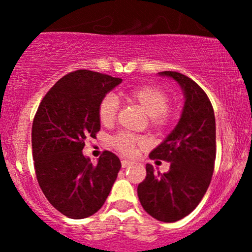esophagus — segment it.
<instances>
[{
  "label": "esophagus",
  "mask_w": 252,
  "mask_h": 252,
  "mask_svg": "<svg viewBox=\"0 0 252 252\" xmlns=\"http://www.w3.org/2000/svg\"><path fill=\"white\" fill-rule=\"evenodd\" d=\"M133 164H134L133 161H128V159H123V161H122V167H123V168L130 167V166H133Z\"/></svg>",
  "instance_id": "34e87169"
}]
</instances>
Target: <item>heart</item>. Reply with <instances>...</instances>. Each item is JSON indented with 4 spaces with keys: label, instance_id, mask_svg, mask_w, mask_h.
I'll use <instances>...</instances> for the list:
<instances>
[{
    "label": "heart",
    "instance_id": "obj_1",
    "mask_svg": "<svg viewBox=\"0 0 252 252\" xmlns=\"http://www.w3.org/2000/svg\"><path fill=\"white\" fill-rule=\"evenodd\" d=\"M126 98L131 103H135L144 111L150 118V123L154 126H161L166 124L169 106V97L162 89L154 85H145L136 88L126 94ZM118 112V100L114 95H106L98 105V118L103 126H112L116 121ZM112 145L122 154L133 156L138 147L145 145V140L140 136L131 135L128 133H121L112 139Z\"/></svg>",
    "mask_w": 252,
    "mask_h": 252
}]
</instances>
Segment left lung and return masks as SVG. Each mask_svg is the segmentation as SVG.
I'll list each match as a JSON object with an SVG mask.
<instances>
[{
	"label": "left lung",
	"instance_id": "obj_1",
	"mask_svg": "<svg viewBox=\"0 0 252 252\" xmlns=\"http://www.w3.org/2000/svg\"><path fill=\"white\" fill-rule=\"evenodd\" d=\"M158 75L179 84L184 106L175 128L149 155L151 159L171 162L169 171L155 173L147 163L138 196L150 216L172 223L192 212L207 191L215 168L216 121L211 101L194 80L178 72Z\"/></svg>",
	"mask_w": 252,
	"mask_h": 252
}]
</instances>
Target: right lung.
I'll return each instance as SVG.
<instances>
[{
  "instance_id": "obj_1",
  "label": "right lung",
  "mask_w": 252,
  "mask_h": 252,
  "mask_svg": "<svg viewBox=\"0 0 252 252\" xmlns=\"http://www.w3.org/2000/svg\"><path fill=\"white\" fill-rule=\"evenodd\" d=\"M122 81L75 70L51 88L35 114L32 145L37 182L50 204L73 220L102 207L122 167L110 151L103 152L97 164L83 154L85 139L95 138L101 128V100Z\"/></svg>"
}]
</instances>
